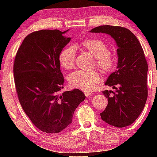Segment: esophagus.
I'll use <instances>...</instances> for the list:
<instances>
[{"label": "esophagus", "instance_id": "esophagus-1", "mask_svg": "<svg viewBox=\"0 0 157 157\" xmlns=\"http://www.w3.org/2000/svg\"><path fill=\"white\" fill-rule=\"evenodd\" d=\"M84 94L86 97H89V96L92 94V92L91 91H84Z\"/></svg>", "mask_w": 157, "mask_h": 157}]
</instances>
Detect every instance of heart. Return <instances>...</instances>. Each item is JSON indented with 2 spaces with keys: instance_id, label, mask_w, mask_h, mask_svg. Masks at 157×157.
Listing matches in <instances>:
<instances>
[{
  "instance_id": "heart-1",
  "label": "heart",
  "mask_w": 157,
  "mask_h": 157,
  "mask_svg": "<svg viewBox=\"0 0 157 157\" xmlns=\"http://www.w3.org/2000/svg\"><path fill=\"white\" fill-rule=\"evenodd\" d=\"M78 47L87 51L95 58V66L104 75H110L116 68V60L110 54L109 47L104 41L98 38H89L83 40ZM76 47L69 46L60 53L59 61L66 69H71L75 66ZM101 81V76L96 71H77L68 76L71 86L82 91H92Z\"/></svg>"
}]
</instances>
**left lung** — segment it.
Returning <instances> with one entry per match:
<instances>
[{"mask_svg": "<svg viewBox=\"0 0 157 157\" xmlns=\"http://www.w3.org/2000/svg\"><path fill=\"white\" fill-rule=\"evenodd\" d=\"M111 36L117 44V70L109 75L105 85L116 92L103 91L108 105L100 113L103 121L118 128L129 126L144 108L148 96V64L139 40L126 28L100 25L90 31Z\"/></svg>", "mask_w": 157, "mask_h": 157, "instance_id": "left-lung-1", "label": "left lung"}]
</instances>
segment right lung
<instances>
[{
    "instance_id": "1",
    "label": "right lung",
    "mask_w": 157,
    "mask_h": 157,
    "mask_svg": "<svg viewBox=\"0 0 157 157\" xmlns=\"http://www.w3.org/2000/svg\"><path fill=\"white\" fill-rule=\"evenodd\" d=\"M66 31L41 30L24 38L15 58V85L22 108L42 132L57 134L71 124L76 109L85 99L79 89L64 91L59 56L71 40Z\"/></svg>"
}]
</instances>
